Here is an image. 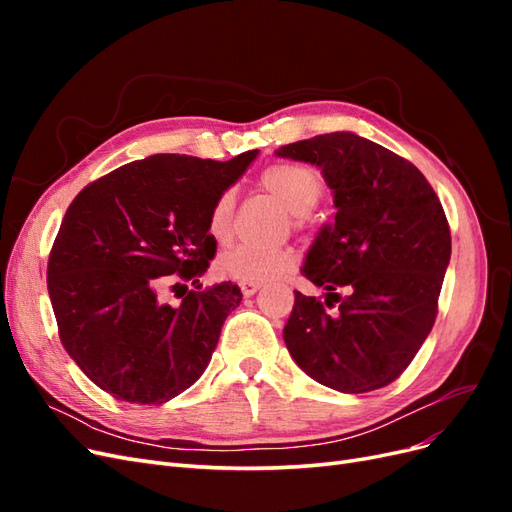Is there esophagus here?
Instances as JSON below:
<instances>
[{
	"label": "esophagus",
	"mask_w": 512,
	"mask_h": 512,
	"mask_svg": "<svg viewBox=\"0 0 512 512\" xmlns=\"http://www.w3.org/2000/svg\"><path fill=\"white\" fill-rule=\"evenodd\" d=\"M239 286H241L243 297H252V294H256L260 288V284H256V282H241Z\"/></svg>",
	"instance_id": "34e87169"
}]
</instances>
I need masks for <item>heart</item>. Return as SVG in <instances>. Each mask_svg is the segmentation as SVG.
Returning a JSON list of instances; mask_svg holds the SVG:
<instances>
[{
    "mask_svg": "<svg viewBox=\"0 0 512 512\" xmlns=\"http://www.w3.org/2000/svg\"><path fill=\"white\" fill-rule=\"evenodd\" d=\"M260 188L271 194L288 213H292V224L303 228L318 203L327 192V183L316 168L305 164H275L260 175ZM232 209H235V194L222 192L209 211L207 228L209 235L226 243L230 239ZM299 256L292 247H273V250H256V247H235L218 260V273L232 282H271L297 267Z\"/></svg>",
    "mask_w": 512,
    "mask_h": 512,
    "instance_id": "1",
    "label": "heart"
}]
</instances>
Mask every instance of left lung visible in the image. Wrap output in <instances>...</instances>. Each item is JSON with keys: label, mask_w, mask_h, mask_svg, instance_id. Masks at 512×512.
I'll list each match as a JSON object with an SVG mask.
<instances>
[{"label": "left lung", "mask_w": 512, "mask_h": 512, "mask_svg": "<svg viewBox=\"0 0 512 512\" xmlns=\"http://www.w3.org/2000/svg\"><path fill=\"white\" fill-rule=\"evenodd\" d=\"M277 156L320 166L337 207L303 267L327 299L294 290L288 352L329 389H382L404 374L438 316L451 260L440 198L412 162L352 132L290 143Z\"/></svg>", "instance_id": "1"}]
</instances>
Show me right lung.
Instances as JSON below:
<instances>
[{
  "instance_id": "right-lung-1",
  "label": "right lung",
  "mask_w": 512,
  "mask_h": 512,
  "mask_svg": "<svg viewBox=\"0 0 512 512\" xmlns=\"http://www.w3.org/2000/svg\"><path fill=\"white\" fill-rule=\"evenodd\" d=\"M256 153L228 162L158 153L91 181L72 200L46 284L61 344L102 391L160 406L203 376L243 297L232 282L198 284L218 247L209 211ZM170 279L197 288L183 287L182 301L168 306L159 290Z\"/></svg>"
}]
</instances>
